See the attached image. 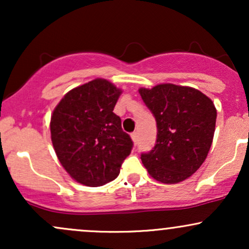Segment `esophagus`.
Segmentation results:
<instances>
[{"label": "esophagus", "instance_id": "34e87169", "mask_svg": "<svg viewBox=\"0 0 249 249\" xmlns=\"http://www.w3.org/2000/svg\"><path fill=\"white\" fill-rule=\"evenodd\" d=\"M131 137H132V141L134 144H138V141H139V133L137 132V131H134V132L131 134Z\"/></svg>", "mask_w": 249, "mask_h": 249}]
</instances>
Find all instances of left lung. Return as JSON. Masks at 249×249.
I'll return each mask as SVG.
<instances>
[{
    "label": "left lung",
    "instance_id": "8db88e82",
    "mask_svg": "<svg viewBox=\"0 0 249 249\" xmlns=\"http://www.w3.org/2000/svg\"><path fill=\"white\" fill-rule=\"evenodd\" d=\"M157 123L154 147L141 159L151 177L165 184L187 179L201 166L212 145L216 110L193 88L160 84L139 89Z\"/></svg>",
    "mask_w": 249,
    "mask_h": 249
}]
</instances>
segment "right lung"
Returning a JSON list of instances; mask_svg holds the SVG:
<instances>
[{"label": "right lung", "instance_id": "right-lung-1", "mask_svg": "<svg viewBox=\"0 0 249 249\" xmlns=\"http://www.w3.org/2000/svg\"><path fill=\"white\" fill-rule=\"evenodd\" d=\"M121 93L112 83L95 79L68 92L51 116L57 157L83 185L96 187L115 180L132 150L130 134L113 112Z\"/></svg>", "mask_w": 249, "mask_h": 249}]
</instances>
